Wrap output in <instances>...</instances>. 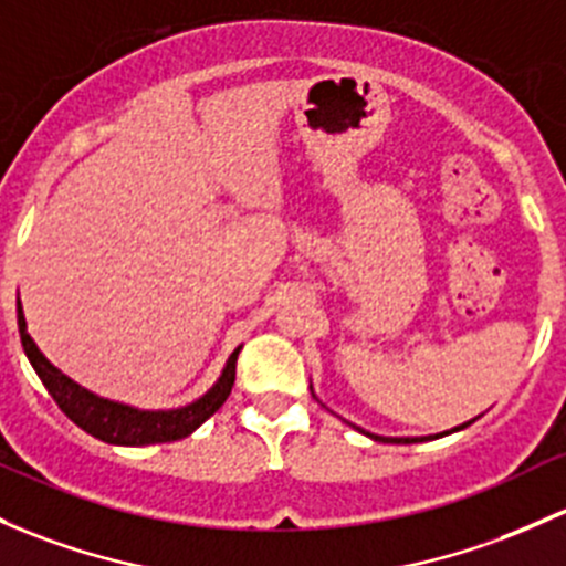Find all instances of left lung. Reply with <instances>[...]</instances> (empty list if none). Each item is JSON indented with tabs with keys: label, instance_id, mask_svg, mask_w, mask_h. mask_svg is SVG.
I'll use <instances>...</instances> for the list:
<instances>
[{
	"label": "left lung",
	"instance_id": "obj_1",
	"mask_svg": "<svg viewBox=\"0 0 566 566\" xmlns=\"http://www.w3.org/2000/svg\"><path fill=\"white\" fill-rule=\"evenodd\" d=\"M314 392V390H312ZM478 420V418H474ZM474 420H469V423H461V426H455V428H450V431H442V433H433V437H379V433H368V431H358L360 433H366V437H371L374 442H388V444H415V442H426V439H439V437H448V433H453V431H461V428H467V426H472Z\"/></svg>",
	"mask_w": 566,
	"mask_h": 566
}]
</instances>
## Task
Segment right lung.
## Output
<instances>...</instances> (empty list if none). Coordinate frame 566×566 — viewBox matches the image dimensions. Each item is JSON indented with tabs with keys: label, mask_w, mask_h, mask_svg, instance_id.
Segmentation results:
<instances>
[{
	"label": "right lung",
	"mask_w": 566,
	"mask_h": 566,
	"mask_svg": "<svg viewBox=\"0 0 566 566\" xmlns=\"http://www.w3.org/2000/svg\"><path fill=\"white\" fill-rule=\"evenodd\" d=\"M18 331H21L23 353L29 363L43 379L53 401L59 403L64 415L73 420L75 426L92 433L94 439L108 444H122V448H143V444H159V442H176V439L189 437L195 428H200L228 401L230 390L235 382V360L241 347L233 349L228 363H224L222 374L213 382V388L203 392L198 401L187 403L178 409H138L129 403L111 401V398L97 396V392L86 390L83 385L70 379L67 374L59 371L51 360L40 353L34 338L27 331V317H23L21 301H18Z\"/></svg>",
	"instance_id": "add662e5"
}]
</instances>
